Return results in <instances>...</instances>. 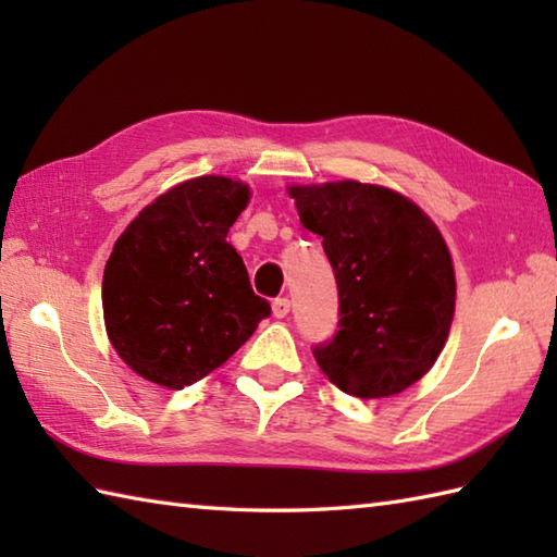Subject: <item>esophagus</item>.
<instances>
[{
    "mask_svg": "<svg viewBox=\"0 0 557 557\" xmlns=\"http://www.w3.org/2000/svg\"><path fill=\"white\" fill-rule=\"evenodd\" d=\"M289 309H292V304L287 297H277L275 301H272V315L275 318H285L289 313Z\"/></svg>",
    "mask_w": 557,
    "mask_h": 557,
    "instance_id": "1",
    "label": "esophagus"
}]
</instances>
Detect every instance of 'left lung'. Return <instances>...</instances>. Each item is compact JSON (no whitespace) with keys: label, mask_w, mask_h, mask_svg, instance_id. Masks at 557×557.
Segmentation results:
<instances>
[{"label":"left lung","mask_w":557,"mask_h":557,"mask_svg":"<svg viewBox=\"0 0 557 557\" xmlns=\"http://www.w3.org/2000/svg\"><path fill=\"white\" fill-rule=\"evenodd\" d=\"M301 224L323 236L339 321L313 357L342 393L377 399L421 381L455 313V270L423 212L389 188L335 182L292 186Z\"/></svg>","instance_id":"1"}]
</instances>
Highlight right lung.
<instances>
[{
	"mask_svg": "<svg viewBox=\"0 0 557 557\" xmlns=\"http://www.w3.org/2000/svg\"><path fill=\"white\" fill-rule=\"evenodd\" d=\"M248 188L198 176L162 194L128 224L104 265V325L146 381L191 385L227 361L270 304L253 294L227 232Z\"/></svg>",
	"mask_w": 557,
	"mask_h": 557,
	"instance_id": "1",
	"label": "right lung"
}]
</instances>
